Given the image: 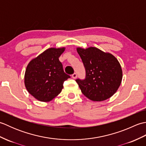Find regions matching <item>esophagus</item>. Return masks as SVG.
Instances as JSON below:
<instances>
[{
  "label": "esophagus",
  "instance_id": "obj_1",
  "mask_svg": "<svg viewBox=\"0 0 146 146\" xmlns=\"http://www.w3.org/2000/svg\"><path fill=\"white\" fill-rule=\"evenodd\" d=\"M71 77H72V78H73V79H75V78H76V77H77V75H76V73H73V75H71Z\"/></svg>",
  "mask_w": 146,
  "mask_h": 146
}]
</instances>
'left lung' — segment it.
<instances>
[{
	"mask_svg": "<svg viewBox=\"0 0 146 146\" xmlns=\"http://www.w3.org/2000/svg\"><path fill=\"white\" fill-rule=\"evenodd\" d=\"M84 64L85 79L76 80L83 94L90 100L101 102L110 98L119 88L122 70L117 59L95 47L77 48Z\"/></svg>",
	"mask_w": 146,
	"mask_h": 146,
	"instance_id": "left-lung-1",
	"label": "left lung"
}]
</instances>
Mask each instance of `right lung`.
I'll use <instances>...</instances> for the list:
<instances>
[{"label":"right lung","mask_w":146,"mask_h":146,"mask_svg":"<svg viewBox=\"0 0 146 146\" xmlns=\"http://www.w3.org/2000/svg\"><path fill=\"white\" fill-rule=\"evenodd\" d=\"M64 50V47L49 48L27 64L24 84L27 92L38 100H52L61 93L63 82L70 78L59 60Z\"/></svg>","instance_id":"obj_1"}]
</instances>
